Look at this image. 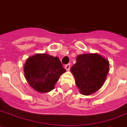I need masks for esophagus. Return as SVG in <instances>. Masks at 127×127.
Listing matches in <instances>:
<instances>
[{
    "label": "esophagus",
    "instance_id": "esophagus-1",
    "mask_svg": "<svg viewBox=\"0 0 127 127\" xmlns=\"http://www.w3.org/2000/svg\"><path fill=\"white\" fill-rule=\"evenodd\" d=\"M70 67H71V65L69 64H67L65 66V69H66V71H69L70 69Z\"/></svg>",
    "mask_w": 127,
    "mask_h": 127
}]
</instances>
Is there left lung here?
Here are the masks:
<instances>
[{
  "label": "left lung",
  "mask_w": 127,
  "mask_h": 127,
  "mask_svg": "<svg viewBox=\"0 0 127 127\" xmlns=\"http://www.w3.org/2000/svg\"><path fill=\"white\" fill-rule=\"evenodd\" d=\"M71 68L80 94L90 95L103 86L109 71V62L99 53L80 54Z\"/></svg>",
  "instance_id": "1"
}]
</instances>
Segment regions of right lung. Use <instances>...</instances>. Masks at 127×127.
Returning a JSON list of instances; mask_svg holds the SVG:
<instances>
[{
  "instance_id": "1",
  "label": "right lung",
  "mask_w": 127,
  "mask_h": 127,
  "mask_svg": "<svg viewBox=\"0 0 127 127\" xmlns=\"http://www.w3.org/2000/svg\"><path fill=\"white\" fill-rule=\"evenodd\" d=\"M65 72L58 57L49 54H36L28 58L24 65V73L27 82L40 94L51 92Z\"/></svg>"
}]
</instances>
